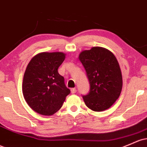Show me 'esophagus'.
<instances>
[{
  "label": "esophagus",
  "mask_w": 147,
  "mask_h": 147,
  "mask_svg": "<svg viewBox=\"0 0 147 147\" xmlns=\"http://www.w3.org/2000/svg\"><path fill=\"white\" fill-rule=\"evenodd\" d=\"M77 92V89L76 88H71V93H75Z\"/></svg>",
  "instance_id": "1"
}]
</instances>
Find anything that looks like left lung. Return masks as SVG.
<instances>
[{
	"instance_id": "8db88e82",
	"label": "left lung",
	"mask_w": 147,
	"mask_h": 147,
	"mask_svg": "<svg viewBox=\"0 0 147 147\" xmlns=\"http://www.w3.org/2000/svg\"><path fill=\"white\" fill-rule=\"evenodd\" d=\"M90 84V90L83 99L95 112L107 109L116 102L123 86L121 71L117 58L109 50L94 47L79 55Z\"/></svg>"
}]
</instances>
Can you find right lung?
I'll return each mask as SVG.
<instances>
[{"label":"right lung","mask_w":147,"mask_h":147,"mask_svg":"<svg viewBox=\"0 0 147 147\" xmlns=\"http://www.w3.org/2000/svg\"><path fill=\"white\" fill-rule=\"evenodd\" d=\"M63 52H42L32 58L24 75L22 91L29 107L50 116L60 109L70 91L58 68L65 60Z\"/></svg>","instance_id":"1"}]
</instances>
